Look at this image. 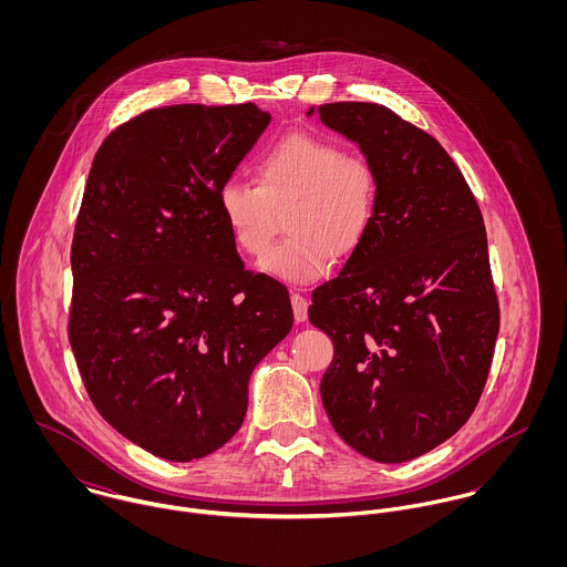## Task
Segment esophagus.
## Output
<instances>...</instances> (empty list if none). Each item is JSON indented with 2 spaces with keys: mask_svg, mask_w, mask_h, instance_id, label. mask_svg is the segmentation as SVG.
Instances as JSON below:
<instances>
[{
  "mask_svg": "<svg viewBox=\"0 0 567 567\" xmlns=\"http://www.w3.org/2000/svg\"><path fill=\"white\" fill-rule=\"evenodd\" d=\"M290 301H292L295 321H297V323L308 321V299H306V297H301V295H292V297H290Z\"/></svg>",
  "mask_w": 567,
  "mask_h": 567,
  "instance_id": "esophagus-1",
  "label": "esophagus"
}]
</instances>
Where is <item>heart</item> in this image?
I'll list each match as a JSON object with an SVG mask.
<instances>
[{"label": "heart", "instance_id": "b5f03b06", "mask_svg": "<svg viewBox=\"0 0 567 567\" xmlns=\"http://www.w3.org/2000/svg\"><path fill=\"white\" fill-rule=\"evenodd\" d=\"M380 203L373 163L324 135L292 131L268 144L255 162V183L227 178L218 209L236 248L259 259L287 216L289 240L261 270L292 286L321 281L333 257L367 240Z\"/></svg>", "mask_w": 567, "mask_h": 567}]
</instances>
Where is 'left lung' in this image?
Masks as SVG:
<instances>
[{
  "instance_id": "left-lung-1",
  "label": "left lung",
  "mask_w": 567,
  "mask_h": 567,
  "mask_svg": "<svg viewBox=\"0 0 567 567\" xmlns=\"http://www.w3.org/2000/svg\"><path fill=\"white\" fill-rule=\"evenodd\" d=\"M317 113L360 146L380 181L367 240L308 310L333 342L324 412L362 456L404 463L456 434L483 395L499 329L485 223L425 131L373 102Z\"/></svg>"
}]
</instances>
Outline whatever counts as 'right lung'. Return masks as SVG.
Here are the masks:
<instances>
[{
  "label": "right lung",
  "mask_w": 567,
  "mask_h": 567,
  "mask_svg": "<svg viewBox=\"0 0 567 567\" xmlns=\"http://www.w3.org/2000/svg\"><path fill=\"white\" fill-rule=\"evenodd\" d=\"M268 122L252 102L151 109L91 163L70 344L104 421L165 461L203 458L240 430L252 369L292 329L288 290L244 268L218 209Z\"/></svg>",
  "instance_id": "1"
}]
</instances>
